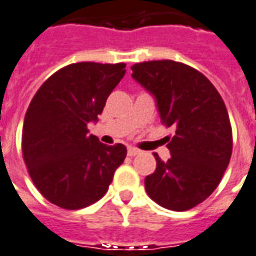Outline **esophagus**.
I'll use <instances>...</instances> for the list:
<instances>
[{
	"instance_id": "obj_1",
	"label": "esophagus",
	"mask_w": 256,
	"mask_h": 256,
	"mask_svg": "<svg viewBox=\"0 0 256 256\" xmlns=\"http://www.w3.org/2000/svg\"><path fill=\"white\" fill-rule=\"evenodd\" d=\"M128 156H136V155H138V154H140V150H137V148H134V146H128Z\"/></svg>"
}]
</instances>
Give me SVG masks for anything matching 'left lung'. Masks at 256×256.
<instances>
[{"label":"left lung","mask_w":256,"mask_h":256,"mask_svg":"<svg viewBox=\"0 0 256 256\" xmlns=\"http://www.w3.org/2000/svg\"><path fill=\"white\" fill-rule=\"evenodd\" d=\"M132 78L156 102L160 122L174 128L170 158L156 159L146 178L150 198L170 210H187L208 198L228 169L233 136L226 105L214 84L194 68L174 60L132 66Z\"/></svg>","instance_id":"1"}]
</instances>
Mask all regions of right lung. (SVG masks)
<instances>
[{
    "label": "right lung",
    "instance_id": "obj_1",
    "mask_svg": "<svg viewBox=\"0 0 256 256\" xmlns=\"http://www.w3.org/2000/svg\"><path fill=\"white\" fill-rule=\"evenodd\" d=\"M124 64L78 62L46 80L24 115L22 151L28 174L50 202L82 209L105 196L128 150L88 134L106 98L126 73Z\"/></svg>",
    "mask_w": 256,
    "mask_h": 256
}]
</instances>
